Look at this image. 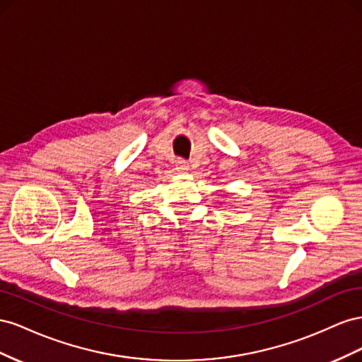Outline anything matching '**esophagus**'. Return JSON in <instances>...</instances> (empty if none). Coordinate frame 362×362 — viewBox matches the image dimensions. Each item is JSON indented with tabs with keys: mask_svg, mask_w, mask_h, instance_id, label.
Wrapping results in <instances>:
<instances>
[{
	"mask_svg": "<svg viewBox=\"0 0 362 362\" xmlns=\"http://www.w3.org/2000/svg\"><path fill=\"white\" fill-rule=\"evenodd\" d=\"M175 168L180 173H187L189 170V163L185 160V159H177L175 160Z\"/></svg>",
	"mask_w": 362,
	"mask_h": 362,
	"instance_id": "34e87169",
	"label": "esophagus"
}]
</instances>
